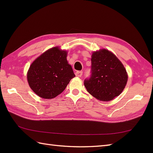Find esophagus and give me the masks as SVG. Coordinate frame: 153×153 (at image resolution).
Wrapping results in <instances>:
<instances>
[{
    "mask_svg": "<svg viewBox=\"0 0 153 153\" xmlns=\"http://www.w3.org/2000/svg\"><path fill=\"white\" fill-rule=\"evenodd\" d=\"M82 74H83V72L82 71H77L76 73H75V74H76V76H77V77H80L81 76H82Z\"/></svg>",
    "mask_w": 153,
    "mask_h": 153,
    "instance_id": "esophagus-1",
    "label": "esophagus"
}]
</instances>
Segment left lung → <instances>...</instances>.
Instances as JSON below:
<instances>
[{
    "instance_id": "1",
    "label": "left lung",
    "mask_w": 153,
    "mask_h": 153,
    "mask_svg": "<svg viewBox=\"0 0 153 153\" xmlns=\"http://www.w3.org/2000/svg\"><path fill=\"white\" fill-rule=\"evenodd\" d=\"M128 82L122 63L112 52L100 49L91 56V74L84 80L87 91L99 100L109 101L120 95Z\"/></svg>"
}]
</instances>
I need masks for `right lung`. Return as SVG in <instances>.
<instances>
[{"label": "right lung", "mask_w": 153, "mask_h": 153, "mask_svg": "<svg viewBox=\"0 0 153 153\" xmlns=\"http://www.w3.org/2000/svg\"><path fill=\"white\" fill-rule=\"evenodd\" d=\"M67 51L51 48L36 58L29 68L27 79L33 91L43 99H51L66 89L75 77L68 64Z\"/></svg>", "instance_id": "1"}]
</instances>
